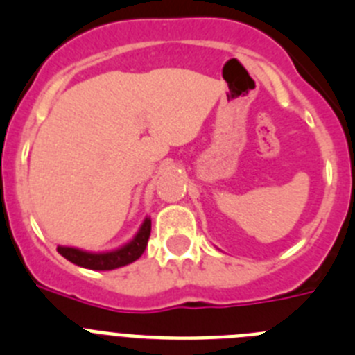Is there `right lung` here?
Here are the masks:
<instances>
[{
  "mask_svg": "<svg viewBox=\"0 0 355 355\" xmlns=\"http://www.w3.org/2000/svg\"><path fill=\"white\" fill-rule=\"evenodd\" d=\"M149 234L150 220L146 218V222L142 224L137 236L133 238V241H130L122 249L114 250V252L90 254L83 252V250L72 249V247H58V252L65 259H69V261L78 266H83V268H90V270H114V268H119V266L130 265V263H133L135 259H139L142 256V252L147 247Z\"/></svg>",
  "mask_w": 355,
  "mask_h": 355,
  "instance_id": "1",
  "label": "right lung"
}]
</instances>
